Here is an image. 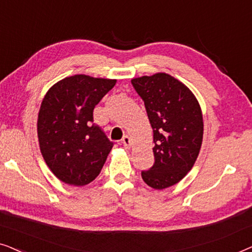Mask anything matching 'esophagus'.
<instances>
[{
  "mask_svg": "<svg viewBox=\"0 0 252 252\" xmlns=\"http://www.w3.org/2000/svg\"><path fill=\"white\" fill-rule=\"evenodd\" d=\"M123 144H124V147L127 148V149H129L130 146H132V141H130V137H129L128 135H125V136H124V139H123Z\"/></svg>",
  "mask_w": 252,
  "mask_h": 252,
  "instance_id": "1",
  "label": "esophagus"
}]
</instances>
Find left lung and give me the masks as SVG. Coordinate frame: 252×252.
I'll return each instance as SVG.
<instances>
[{"instance_id": "8db88e82", "label": "left lung", "mask_w": 252, "mask_h": 252, "mask_svg": "<svg viewBox=\"0 0 252 252\" xmlns=\"http://www.w3.org/2000/svg\"><path fill=\"white\" fill-rule=\"evenodd\" d=\"M132 85L154 130L155 164L141 175L160 190L181 181L194 166L204 130L202 110L190 89L167 73L134 78Z\"/></svg>"}]
</instances>
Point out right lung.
Masks as SVG:
<instances>
[{"label": "right lung", "mask_w": 252, "mask_h": 252, "mask_svg": "<svg viewBox=\"0 0 252 252\" xmlns=\"http://www.w3.org/2000/svg\"><path fill=\"white\" fill-rule=\"evenodd\" d=\"M116 82L75 74L44 95L37 116L40 150L50 171L65 184L88 185L101 172L113 143L93 124V111Z\"/></svg>", "instance_id": "add662e5"}]
</instances>
